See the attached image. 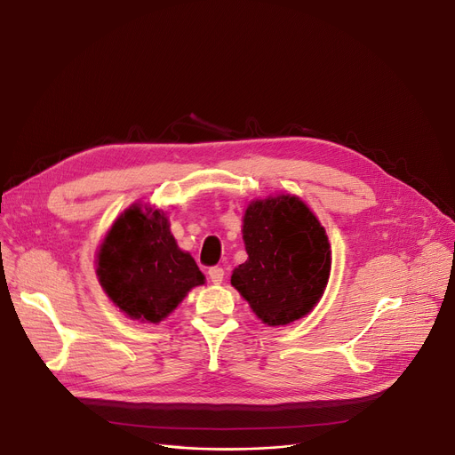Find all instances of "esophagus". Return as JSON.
<instances>
[{
    "instance_id": "esophagus-1",
    "label": "esophagus",
    "mask_w": 455,
    "mask_h": 455,
    "mask_svg": "<svg viewBox=\"0 0 455 455\" xmlns=\"http://www.w3.org/2000/svg\"><path fill=\"white\" fill-rule=\"evenodd\" d=\"M208 276H210L212 283L220 285V283H223V280H225V270H223L221 267H212V268L208 270Z\"/></svg>"
}]
</instances>
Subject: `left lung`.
<instances>
[{
  "label": "left lung",
  "instance_id": "1",
  "mask_svg": "<svg viewBox=\"0 0 455 455\" xmlns=\"http://www.w3.org/2000/svg\"><path fill=\"white\" fill-rule=\"evenodd\" d=\"M249 259L234 268L230 283L267 325H287L318 304L331 251L323 227L304 201L278 196L252 201L243 218Z\"/></svg>",
  "mask_w": 455,
  "mask_h": 455
}]
</instances>
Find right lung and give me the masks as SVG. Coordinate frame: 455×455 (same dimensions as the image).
<instances>
[{
	"mask_svg": "<svg viewBox=\"0 0 455 455\" xmlns=\"http://www.w3.org/2000/svg\"><path fill=\"white\" fill-rule=\"evenodd\" d=\"M97 276L133 320L159 323L204 283L194 258L177 247L163 210L133 204L113 223L97 256Z\"/></svg>",
	"mask_w": 455,
	"mask_h": 455,
	"instance_id": "right-lung-1",
	"label": "right lung"
}]
</instances>
